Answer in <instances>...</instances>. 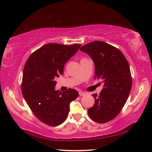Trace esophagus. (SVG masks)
Listing matches in <instances>:
<instances>
[{"instance_id":"obj_1","label":"esophagus","mask_w":152,"mask_h":152,"mask_svg":"<svg viewBox=\"0 0 152 152\" xmlns=\"http://www.w3.org/2000/svg\"><path fill=\"white\" fill-rule=\"evenodd\" d=\"M86 95V93L83 92V91H80L79 92V95L80 96H84Z\"/></svg>"}]
</instances>
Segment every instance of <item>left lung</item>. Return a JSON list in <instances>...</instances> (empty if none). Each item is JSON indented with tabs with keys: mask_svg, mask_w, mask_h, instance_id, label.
<instances>
[{
	"mask_svg": "<svg viewBox=\"0 0 152 152\" xmlns=\"http://www.w3.org/2000/svg\"><path fill=\"white\" fill-rule=\"evenodd\" d=\"M80 51L91 57L95 67L94 78L101 80L104 86L99 95H93L95 104L88 109V115L99 124L111 121L121 112L131 89L128 61L120 50L102 41L86 44Z\"/></svg>",
	"mask_w": 152,
	"mask_h": 152,
	"instance_id": "obj_1",
	"label": "left lung"
}]
</instances>
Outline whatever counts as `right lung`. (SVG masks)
<instances>
[{"label": "right lung", "mask_w": 152, "mask_h": 152, "mask_svg": "<svg viewBox=\"0 0 152 152\" xmlns=\"http://www.w3.org/2000/svg\"><path fill=\"white\" fill-rule=\"evenodd\" d=\"M80 46V44H48L34 51L25 64L23 95L34 115L48 125L55 127L65 121L70 103L78 96L75 89L70 88L61 93L55 87L66 62Z\"/></svg>", "instance_id": "add662e5"}]
</instances>
